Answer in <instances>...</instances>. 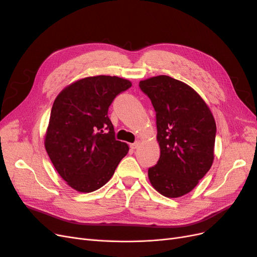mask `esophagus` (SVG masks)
Listing matches in <instances>:
<instances>
[{
	"mask_svg": "<svg viewBox=\"0 0 257 257\" xmlns=\"http://www.w3.org/2000/svg\"><path fill=\"white\" fill-rule=\"evenodd\" d=\"M138 146H139V143L136 142V143H134V144H131V145H130V148H131L132 150H135L136 148H138Z\"/></svg>",
	"mask_w": 257,
	"mask_h": 257,
	"instance_id": "1",
	"label": "esophagus"
}]
</instances>
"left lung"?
<instances>
[{
	"mask_svg": "<svg viewBox=\"0 0 257 257\" xmlns=\"http://www.w3.org/2000/svg\"><path fill=\"white\" fill-rule=\"evenodd\" d=\"M157 113L161 155L148 170L153 188L170 198L191 192L211 167L216 125L205 100L186 83L166 75L139 82Z\"/></svg>",
	"mask_w": 257,
	"mask_h": 257,
	"instance_id": "obj_1",
	"label": "left lung"
}]
</instances>
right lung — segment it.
Segmentation results:
<instances>
[{
	"label": "right lung",
	"instance_id": "1",
	"mask_svg": "<svg viewBox=\"0 0 257 257\" xmlns=\"http://www.w3.org/2000/svg\"><path fill=\"white\" fill-rule=\"evenodd\" d=\"M132 87L116 76L85 77L67 85L54 99L45 148L54 168L74 190L90 193L110 180L128 152L115 141L108 108Z\"/></svg>",
	"mask_w": 257,
	"mask_h": 257
}]
</instances>
